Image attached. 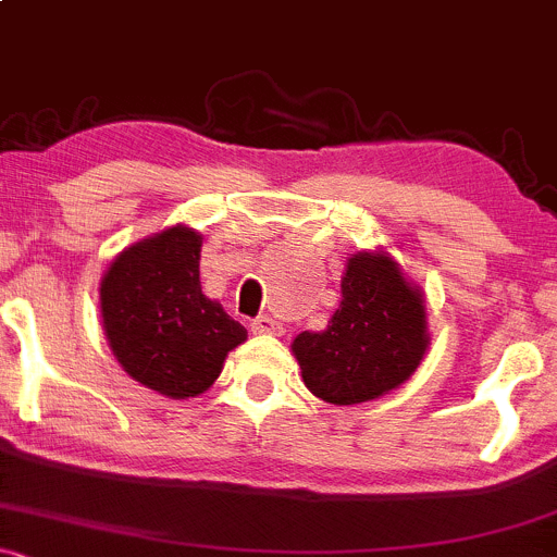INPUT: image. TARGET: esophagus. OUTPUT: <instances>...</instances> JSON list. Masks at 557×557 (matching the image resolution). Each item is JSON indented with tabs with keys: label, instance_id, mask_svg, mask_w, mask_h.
I'll list each match as a JSON object with an SVG mask.
<instances>
[{
	"label": "esophagus",
	"instance_id": "1",
	"mask_svg": "<svg viewBox=\"0 0 557 557\" xmlns=\"http://www.w3.org/2000/svg\"><path fill=\"white\" fill-rule=\"evenodd\" d=\"M250 331L259 333V336H280V333H283V325L274 318H269V314H261V318H256L253 323H250Z\"/></svg>",
	"mask_w": 557,
	"mask_h": 557
}]
</instances>
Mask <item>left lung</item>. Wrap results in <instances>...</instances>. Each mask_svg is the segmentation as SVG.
Masks as SVG:
<instances>
[{"mask_svg":"<svg viewBox=\"0 0 557 557\" xmlns=\"http://www.w3.org/2000/svg\"><path fill=\"white\" fill-rule=\"evenodd\" d=\"M430 347L424 294L384 250L349 256L325 331L290 344L312 395L333 406L376 400L413 376Z\"/></svg>","mask_w":557,"mask_h":557,"instance_id":"obj_1","label":"left lung"}]
</instances>
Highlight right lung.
I'll list each match as a JSON object with an SVG mask.
<instances>
[{"instance_id": "right-lung-1", "label": "right lung", "mask_w": 557, "mask_h": 557, "mask_svg": "<svg viewBox=\"0 0 557 557\" xmlns=\"http://www.w3.org/2000/svg\"><path fill=\"white\" fill-rule=\"evenodd\" d=\"M200 232L178 224L122 250L101 280L109 347L138 384L186 400L219 379L248 331L200 285Z\"/></svg>"}]
</instances>
